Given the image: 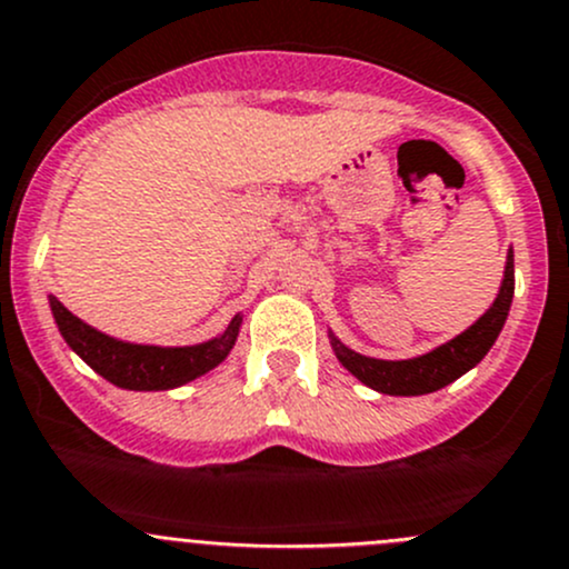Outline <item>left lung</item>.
<instances>
[{"mask_svg": "<svg viewBox=\"0 0 569 569\" xmlns=\"http://www.w3.org/2000/svg\"><path fill=\"white\" fill-rule=\"evenodd\" d=\"M512 295H516V256L510 248L505 261V278H501L493 305L475 325L466 327L456 338L433 346L426 355L409 357V360H379V357H368L349 349L332 330L330 346L338 362L370 390L381 395H403V398L428 395L452 385L488 355L490 346L499 338L501 327H505L507 313H510Z\"/></svg>", "mask_w": 569, "mask_h": 569, "instance_id": "8db88e82", "label": "left lung"}]
</instances>
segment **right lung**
<instances>
[{
	"label": "right lung",
	"instance_id": "1",
	"mask_svg": "<svg viewBox=\"0 0 569 569\" xmlns=\"http://www.w3.org/2000/svg\"><path fill=\"white\" fill-rule=\"evenodd\" d=\"M48 308H51L53 321H57L64 343L94 373L103 376L113 387L133 392L177 390V387L190 385L199 376L214 370L231 355L239 327H242V313H237L223 332H218L209 340H201V343L154 346L133 343V340H122L113 338L109 332H100L98 327L87 325L79 316L70 313L53 295H48Z\"/></svg>",
	"mask_w": 569,
	"mask_h": 569
}]
</instances>
